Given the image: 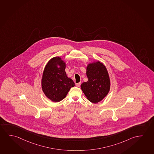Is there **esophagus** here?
I'll return each instance as SVG.
<instances>
[{
  "label": "esophagus",
  "mask_w": 154,
  "mask_h": 154,
  "mask_svg": "<svg viewBox=\"0 0 154 154\" xmlns=\"http://www.w3.org/2000/svg\"><path fill=\"white\" fill-rule=\"evenodd\" d=\"M81 83V82H79V83H76V85L78 87H79L80 86Z\"/></svg>",
  "instance_id": "1"
}]
</instances>
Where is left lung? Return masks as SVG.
I'll use <instances>...</instances> for the list:
<instances>
[{"label": "left lung", "instance_id": "left-lung-1", "mask_svg": "<svg viewBox=\"0 0 154 154\" xmlns=\"http://www.w3.org/2000/svg\"><path fill=\"white\" fill-rule=\"evenodd\" d=\"M88 81L81 85V90L90 102L97 103L109 93L110 76L106 66L100 61L88 63L86 68Z\"/></svg>", "mask_w": 154, "mask_h": 154}]
</instances>
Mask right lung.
<instances>
[{
  "label": "right lung",
  "instance_id": "add662e5",
  "mask_svg": "<svg viewBox=\"0 0 154 154\" xmlns=\"http://www.w3.org/2000/svg\"><path fill=\"white\" fill-rule=\"evenodd\" d=\"M66 62L61 57H54L44 67L41 80L44 95L54 102H59L66 97L75 83L65 72Z\"/></svg>",
  "mask_w": 154,
  "mask_h": 154
}]
</instances>
